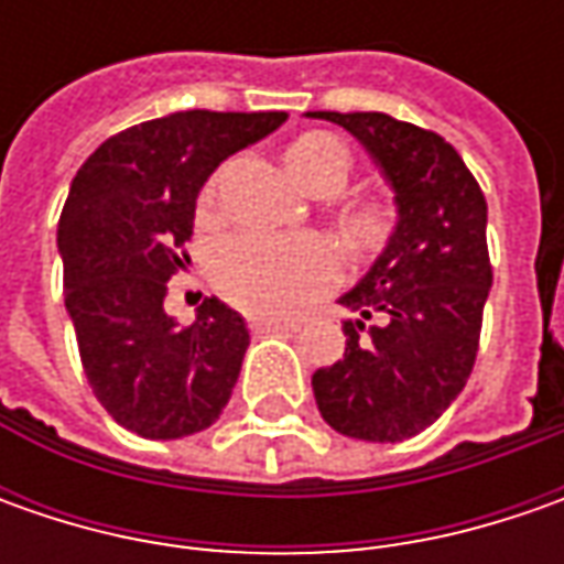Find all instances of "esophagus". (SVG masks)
I'll return each instance as SVG.
<instances>
[{"label":"esophagus","mask_w":564,"mask_h":564,"mask_svg":"<svg viewBox=\"0 0 564 564\" xmlns=\"http://www.w3.org/2000/svg\"><path fill=\"white\" fill-rule=\"evenodd\" d=\"M250 329L257 336H263V333H285V329H294V323H289V319H272V316H250Z\"/></svg>","instance_id":"obj_1"}]
</instances>
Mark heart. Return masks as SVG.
Here are the masks:
<instances>
[{
    "instance_id": "1",
    "label": "heart",
    "mask_w": 564,
    "mask_h": 564,
    "mask_svg": "<svg viewBox=\"0 0 564 564\" xmlns=\"http://www.w3.org/2000/svg\"><path fill=\"white\" fill-rule=\"evenodd\" d=\"M285 165L304 191L336 194L348 178L351 153L333 131H304L285 147ZM341 228L355 248L373 250L389 235V209L377 200H355L341 209ZM213 279L231 304L250 314L289 316L336 282L338 253L319 235L248 231L216 250Z\"/></svg>"
}]
</instances>
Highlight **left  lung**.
<instances>
[{
	"label": "left lung",
	"instance_id": "obj_1",
	"mask_svg": "<svg viewBox=\"0 0 564 564\" xmlns=\"http://www.w3.org/2000/svg\"><path fill=\"white\" fill-rule=\"evenodd\" d=\"M367 150L392 191L395 228L338 297L345 355L311 379L323 421L364 443L417 436L462 395L492 285L487 200L445 138L386 112H304ZM373 318L370 327L366 319Z\"/></svg>",
	"mask_w": 564,
	"mask_h": 564
}]
</instances>
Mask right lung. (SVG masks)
I'll use <instances>...</instances> for the list:
<instances>
[{"label": "right lung", "instance_id": "1", "mask_svg": "<svg viewBox=\"0 0 564 564\" xmlns=\"http://www.w3.org/2000/svg\"><path fill=\"white\" fill-rule=\"evenodd\" d=\"M285 119L172 112L124 128L77 169L58 219L65 311L94 395L143 440L200 433L231 399L250 345L245 316L206 297L197 319L178 326L163 307L165 282L185 270L206 178Z\"/></svg>", "mask_w": 564, "mask_h": 564}]
</instances>
